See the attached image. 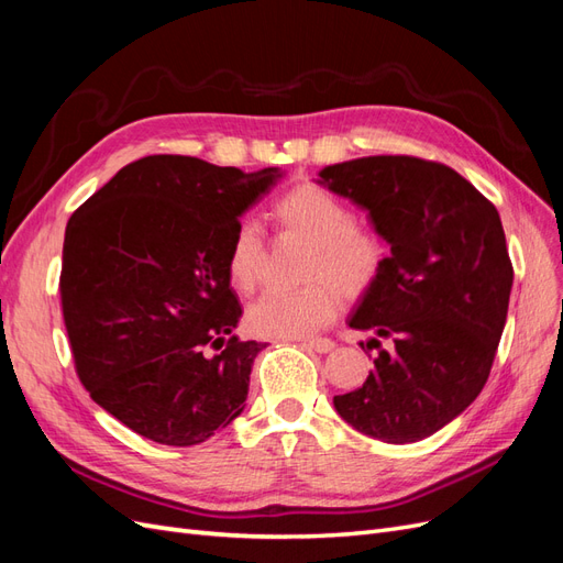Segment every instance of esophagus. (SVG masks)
Instances as JSON below:
<instances>
[{"label":"esophagus","mask_w":563,"mask_h":563,"mask_svg":"<svg viewBox=\"0 0 563 563\" xmlns=\"http://www.w3.org/2000/svg\"><path fill=\"white\" fill-rule=\"evenodd\" d=\"M302 345L305 347H310V350H314V352H319V354H327V352H331L333 347H335V343L331 338H312V340H302Z\"/></svg>","instance_id":"esophagus-1"}]
</instances>
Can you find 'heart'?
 Returning <instances> with one entry per match:
<instances>
[{"label": "heart", "instance_id": "1", "mask_svg": "<svg viewBox=\"0 0 563 563\" xmlns=\"http://www.w3.org/2000/svg\"><path fill=\"white\" fill-rule=\"evenodd\" d=\"M282 232L310 242L300 288H269L249 305V327L269 338L308 335L335 319L347 298H360L376 284L387 265L385 236L368 225L354 223L350 203L314 183H300L275 199L269 211ZM267 249L261 228L242 220L228 246V277L236 291L258 286Z\"/></svg>", "mask_w": 563, "mask_h": 563}]
</instances>
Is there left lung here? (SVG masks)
<instances>
[{
    "label": "left lung",
    "mask_w": 563,
    "mask_h": 563,
    "mask_svg": "<svg viewBox=\"0 0 563 563\" xmlns=\"http://www.w3.org/2000/svg\"><path fill=\"white\" fill-rule=\"evenodd\" d=\"M319 183L366 209L391 251L347 321L376 333V368L333 406L356 432L411 444L463 413L488 380L515 279L498 209L451 166L408 155L333 164Z\"/></svg>",
    "instance_id": "obj_1"
}]
</instances>
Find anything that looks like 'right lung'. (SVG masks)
Segmentation results:
<instances>
[{
  "mask_svg": "<svg viewBox=\"0 0 563 563\" xmlns=\"http://www.w3.org/2000/svg\"><path fill=\"white\" fill-rule=\"evenodd\" d=\"M277 178L275 166L152 155L67 220L60 305L79 380L135 434L195 446L244 411L265 345L232 335L242 305L225 258L242 213Z\"/></svg>",
  "mask_w": 563,
  "mask_h": 563,
  "instance_id": "add662e5",
  "label": "right lung"
}]
</instances>
